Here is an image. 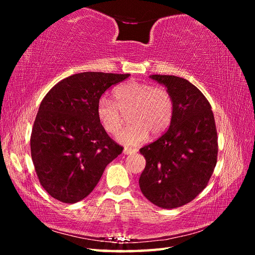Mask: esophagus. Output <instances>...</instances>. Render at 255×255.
Returning <instances> with one entry per match:
<instances>
[{"label":"esophagus","instance_id":"1","mask_svg":"<svg viewBox=\"0 0 255 255\" xmlns=\"http://www.w3.org/2000/svg\"><path fill=\"white\" fill-rule=\"evenodd\" d=\"M137 149L136 148H125L124 149V153L125 154H131V153H134L137 152Z\"/></svg>","mask_w":255,"mask_h":255}]
</instances>
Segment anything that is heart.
<instances>
[{
    "label": "heart",
    "instance_id": "heart-1",
    "mask_svg": "<svg viewBox=\"0 0 255 255\" xmlns=\"http://www.w3.org/2000/svg\"><path fill=\"white\" fill-rule=\"evenodd\" d=\"M175 112V102L170 91L163 86L150 83H124L114 91V103L106 97L97 102L96 114L104 130L117 134L125 124L127 115L130 124L119 134L124 144L141 143L150 133L158 137L170 127Z\"/></svg>",
    "mask_w": 255,
    "mask_h": 255
}]
</instances>
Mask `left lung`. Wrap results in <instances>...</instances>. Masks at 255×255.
I'll list each match as a JSON object with an SVG mask.
<instances>
[{
  "instance_id": "obj_1",
  "label": "left lung",
  "mask_w": 255,
  "mask_h": 255,
  "mask_svg": "<svg viewBox=\"0 0 255 255\" xmlns=\"http://www.w3.org/2000/svg\"><path fill=\"white\" fill-rule=\"evenodd\" d=\"M150 78L170 91L175 112L169 129L140 149L145 166L139 186L152 204L176 208L207 186L217 163V129L209 102L196 86L174 75Z\"/></svg>"
}]
</instances>
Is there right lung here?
Returning <instances> with one entry per match:
<instances>
[{
  "label": "right lung",
  "instance_id": "right-lung-1",
  "mask_svg": "<svg viewBox=\"0 0 255 255\" xmlns=\"http://www.w3.org/2000/svg\"><path fill=\"white\" fill-rule=\"evenodd\" d=\"M130 74L83 72L58 82L42 99L30 134L31 160L41 186L66 204L85 198L124 148L96 114L105 91Z\"/></svg>",
  "mask_w": 255,
  "mask_h": 255
}]
</instances>
